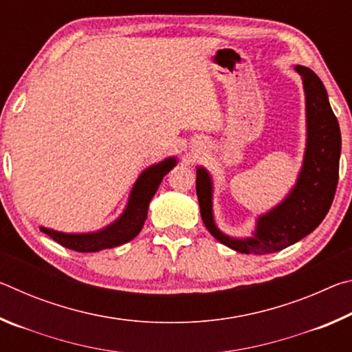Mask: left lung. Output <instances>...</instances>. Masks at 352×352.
Listing matches in <instances>:
<instances>
[{"label":"left lung","mask_w":352,"mask_h":352,"mask_svg":"<svg viewBox=\"0 0 352 352\" xmlns=\"http://www.w3.org/2000/svg\"><path fill=\"white\" fill-rule=\"evenodd\" d=\"M302 77L306 94L307 138L302 168L281 204L262 214L252 237L237 239L223 234L212 216V180L205 168H197V199L201 220L223 245L245 254H269L292 245L317 228L332 205L338 183L342 135L320 77L306 67H295Z\"/></svg>","instance_id":"1"}]
</instances>
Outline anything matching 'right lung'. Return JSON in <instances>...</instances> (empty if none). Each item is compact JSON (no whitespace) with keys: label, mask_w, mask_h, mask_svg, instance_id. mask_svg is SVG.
<instances>
[{"label":"right lung","mask_w":352,"mask_h":352,"mask_svg":"<svg viewBox=\"0 0 352 352\" xmlns=\"http://www.w3.org/2000/svg\"><path fill=\"white\" fill-rule=\"evenodd\" d=\"M177 164V158L170 157L163 160L162 163L152 164L141 172L138 180L133 184L132 192H130L129 204L126 210L121 214V217L115 222L105 226L104 230H99L96 233H60V231L40 226V231H43L51 239H54L62 247L79 253H94L105 248H113L122 245L129 241H132L144 225L147 217L148 204L157 192V189L162 183L163 177Z\"/></svg>","instance_id":"obj_1"}]
</instances>
